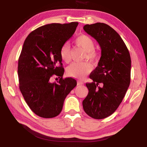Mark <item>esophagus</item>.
<instances>
[{"instance_id":"1","label":"esophagus","mask_w":147,"mask_h":147,"mask_svg":"<svg viewBox=\"0 0 147 147\" xmlns=\"http://www.w3.org/2000/svg\"><path fill=\"white\" fill-rule=\"evenodd\" d=\"M77 85H78V86H82V85H84V83L82 82L78 81V82H77Z\"/></svg>"}]
</instances>
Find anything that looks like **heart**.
Here are the masks:
<instances>
[{
    "label": "heart",
    "instance_id": "1",
    "mask_svg": "<svg viewBox=\"0 0 147 147\" xmlns=\"http://www.w3.org/2000/svg\"><path fill=\"white\" fill-rule=\"evenodd\" d=\"M76 45L81 47L86 54L84 58L91 61H95L97 59V54L94 51L95 43L91 37L87 35H81L75 39ZM61 59L65 63H69L71 60V49L67 43L63 44L59 51ZM92 66L88 62H74L67 69V74L69 76L76 78H83L87 74L91 73Z\"/></svg>",
    "mask_w": 147,
    "mask_h": 147
}]
</instances>
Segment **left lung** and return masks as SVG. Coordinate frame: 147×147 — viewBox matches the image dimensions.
Instances as JSON below:
<instances>
[{
	"label": "left lung",
	"mask_w": 147,
	"mask_h": 147,
	"mask_svg": "<svg viewBox=\"0 0 147 147\" xmlns=\"http://www.w3.org/2000/svg\"><path fill=\"white\" fill-rule=\"evenodd\" d=\"M84 30L98 42L101 57L86 83L88 94L82 102L85 112L102 119L115 112L130 83L131 58L125 43L115 30L104 23L86 24Z\"/></svg>",
	"instance_id": "1"
}]
</instances>
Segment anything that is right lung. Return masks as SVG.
<instances>
[{
    "instance_id": "add662e5",
    "label": "right lung",
    "mask_w": 147,
    "mask_h": 147,
    "mask_svg": "<svg viewBox=\"0 0 147 147\" xmlns=\"http://www.w3.org/2000/svg\"><path fill=\"white\" fill-rule=\"evenodd\" d=\"M78 24H46L32 31L24 42L18 61L19 89L31 110L41 117L58 115L66 96L77 84L73 78H63L59 51ZM54 74L60 80L51 83L49 78Z\"/></svg>"
}]
</instances>
